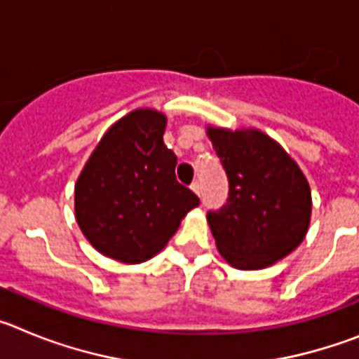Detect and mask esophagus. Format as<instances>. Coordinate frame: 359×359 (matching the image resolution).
Returning a JSON list of instances; mask_svg holds the SVG:
<instances>
[{"instance_id":"obj_1","label":"esophagus","mask_w":359,"mask_h":359,"mask_svg":"<svg viewBox=\"0 0 359 359\" xmlns=\"http://www.w3.org/2000/svg\"><path fill=\"white\" fill-rule=\"evenodd\" d=\"M190 189H192V192L198 196H201V185H199V182H194L192 185H190Z\"/></svg>"}]
</instances>
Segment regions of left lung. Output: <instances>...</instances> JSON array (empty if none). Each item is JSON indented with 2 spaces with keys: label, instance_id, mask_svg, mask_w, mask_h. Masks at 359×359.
I'll list each match as a JSON object with an SVG mask.
<instances>
[{
  "label": "left lung",
  "instance_id": "1",
  "mask_svg": "<svg viewBox=\"0 0 359 359\" xmlns=\"http://www.w3.org/2000/svg\"><path fill=\"white\" fill-rule=\"evenodd\" d=\"M230 192L207 221L217 252L237 269H262L290 255L311 223V189L297 161L259 129L207 126Z\"/></svg>",
  "mask_w": 359,
  "mask_h": 359
}]
</instances>
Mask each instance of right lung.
<instances>
[{
	"label": "right lung",
	"instance_id": "obj_1",
	"mask_svg": "<svg viewBox=\"0 0 359 359\" xmlns=\"http://www.w3.org/2000/svg\"><path fill=\"white\" fill-rule=\"evenodd\" d=\"M167 116L140 107L100 138L75 183V219L98 253L140 264L167 246L199 205L176 180L177 158L163 144Z\"/></svg>",
	"mask_w": 359,
	"mask_h": 359
}]
</instances>
